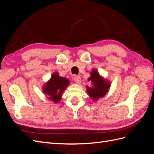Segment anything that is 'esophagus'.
<instances>
[{
    "label": "esophagus",
    "instance_id": "1",
    "mask_svg": "<svg viewBox=\"0 0 154 154\" xmlns=\"http://www.w3.org/2000/svg\"><path fill=\"white\" fill-rule=\"evenodd\" d=\"M74 82H75L76 83H80L81 82H82V80H81V78L79 76H75L74 77Z\"/></svg>",
    "mask_w": 154,
    "mask_h": 154
}]
</instances>
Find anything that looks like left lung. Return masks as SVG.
<instances>
[{"mask_svg": "<svg viewBox=\"0 0 154 154\" xmlns=\"http://www.w3.org/2000/svg\"><path fill=\"white\" fill-rule=\"evenodd\" d=\"M88 81L91 83V85L86 87L87 92L93 101H96L104 97L109 91L110 82L101 76L96 69L92 70Z\"/></svg>", "mask_w": 154, "mask_h": 154, "instance_id": "1", "label": "left lung"}]
</instances>
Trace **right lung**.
Returning <instances> with one entry per match:
<instances>
[{
	"label": "right lung",
	"instance_id": "right-lung-1",
	"mask_svg": "<svg viewBox=\"0 0 154 154\" xmlns=\"http://www.w3.org/2000/svg\"><path fill=\"white\" fill-rule=\"evenodd\" d=\"M70 82L67 78L59 76L57 72L53 73L49 80L42 87L44 94L48 96V98L57 103L62 100L63 91L69 85Z\"/></svg>",
	"mask_w": 154,
	"mask_h": 154
}]
</instances>
